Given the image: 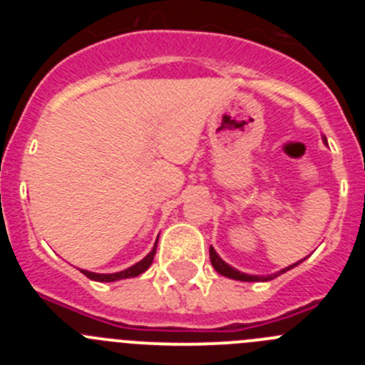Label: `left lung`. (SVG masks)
<instances>
[{
  "mask_svg": "<svg viewBox=\"0 0 365 365\" xmlns=\"http://www.w3.org/2000/svg\"><path fill=\"white\" fill-rule=\"evenodd\" d=\"M307 259V257H305ZM210 261H212V267H214L215 270H217L221 276H227V278H232V279H240V282H269V279H274L278 278L279 274L287 272V270L294 269L296 265H299L302 261H298V263H294V265H289L287 269H282L279 272H274L270 274V276H250V274H245V272H240V270H235L234 267H230L228 263H225V261L219 257V254L215 252L214 247H210Z\"/></svg>",
  "mask_w": 365,
  "mask_h": 365,
  "instance_id": "obj_1",
  "label": "left lung"
}]
</instances>
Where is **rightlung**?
I'll list each match as a JSON object with an SVG mask.
<instances>
[{"mask_svg": "<svg viewBox=\"0 0 365 365\" xmlns=\"http://www.w3.org/2000/svg\"><path fill=\"white\" fill-rule=\"evenodd\" d=\"M159 241V237H157ZM155 250H157V245L153 247L150 254H148L144 259H140L138 263H135L133 267L130 269L120 270V272H115V274H96V272H89V270H82V274H86L89 279H95V282H118V279H125V278H135L138 274L146 272L150 269V265L153 263V257H155Z\"/></svg>", "mask_w": 365, "mask_h": 365, "instance_id": "obj_1", "label": "right lung"}]
</instances>
